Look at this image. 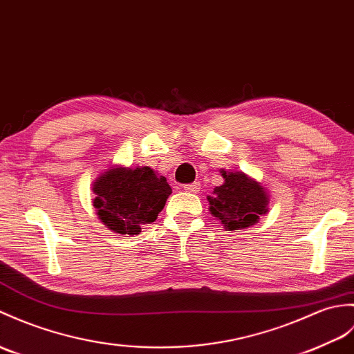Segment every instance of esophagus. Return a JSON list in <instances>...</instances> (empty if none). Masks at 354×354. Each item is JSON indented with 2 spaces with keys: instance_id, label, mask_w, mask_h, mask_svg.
I'll return each mask as SVG.
<instances>
[{
  "instance_id": "esophagus-1",
  "label": "esophagus",
  "mask_w": 354,
  "mask_h": 354,
  "mask_svg": "<svg viewBox=\"0 0 354 354\" xmlns=\"http://www.w3.org/2000/svg\"><path fill=\"white\" fill-rule=\"evenodd\" d=\"M184 190L188 192V193H199L201 192V184L199 183L187 184V185H184Z\"/></svg>"
}]
</instances>
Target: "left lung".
<instances>
[{"mask_svg": "<svg viewBox=\"0 0 354 354\" xmlns=\"http://www.w3.org/2000/svg\"><path fill=\"white\" fill-rule=\"evenodd\" d=\"M220 174L225 183L208 196L211 214L234 232L258 223L259 217L268 212L266 188L243 171L221 170Z\"/></svg>", "mask_w": 354, "mask_h": 354, "instance_id": "8db88e82", "label": "left lung"}]
</instances>
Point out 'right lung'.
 <instances>
[{"instance_id":"add662e5","label":"right lung","mask_w":354,"mask_h":354,"mask_svg":"<svg viewBox=\"0 0 354 354\" xmlns=\"http://www.w3.org/2000/svg\"><path fill=\"white\" fill-rule=\"evenodd\" d=\"M96 214L110 231L138 235L157 220L171 188L151 167H111L92 184Z\"/></svg>"}]
</instances>
